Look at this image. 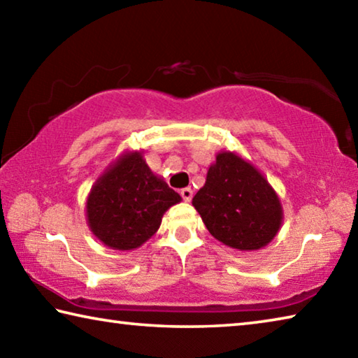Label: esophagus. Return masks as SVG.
<instances>
[{"instance_id": "1", "label": "esophagus", "mask_w": 358, "mask_h": 358, "mask_svg": "<svg viewBox=\"0 0 358 358\" xmlns=\"http://www.w3.org/2000/svg\"><path fill=\"white\" fill-rule=\"evenodd\" d=\"M180 194H181V197H183L185 202H189L191 199H192V189H191V187H183V189L180 191Z\"/></svg>"}]
</instances>
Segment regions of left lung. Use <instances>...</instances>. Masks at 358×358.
<instances>
[{"label": "left lung", "instance_id": "8db88e82", "mask_svg": "<svg viewBox=\"0 0 358 358\" xmlns=\"http://www.w3.org/2000/svg\"><path fill=\"white\" fill-rule=\"evenodd\" d=\"M192 205L216 240L240 251L270 243L282 221L273 187L256 167L229 151L216 156Z\"/></svg>", "mask_w": 358, "mask_h": 358}]
</instances>
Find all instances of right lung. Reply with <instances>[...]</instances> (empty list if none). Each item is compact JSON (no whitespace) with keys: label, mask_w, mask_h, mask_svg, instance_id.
I'll return each mask as SVG.
<instances>
[{"label":"right lung","mask_w":358,"mask_h":358,"mask_svg":"<svg viewBox=\"0 0 358 358\" xmlns=\"http://www.w3.org/2000/svg\"><path fill=\"white\" fill-rule=\"evenodd\" d=\"M181 201L157 178L137 151L126 153L96 181L87 201L92 232L112 250H134L161 226L162 215Z\"/></svg>","instance_id":"add662e5"}]
</instances>
